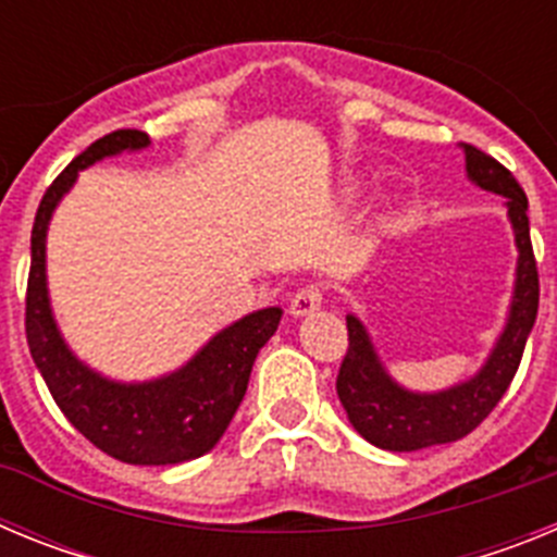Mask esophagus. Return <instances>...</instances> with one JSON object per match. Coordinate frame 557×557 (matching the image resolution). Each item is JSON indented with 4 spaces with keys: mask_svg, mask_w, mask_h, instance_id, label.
<instances>
[{
    "mask_svg": "<svg viewBox=\"0 0 557 557\" xmlns=\"http://www.w3.org/2000/svg\"><path fill=\"white\" fill-rule=\"evenodd\" d=\"M321 304L323 289L318 287V284H307V287H301L293 298H289V314H293V318H307L314 309H321Z\"/></svg>",
    "mask_w": 557,
    "mask_h": 557,
    "instance_id": "obj_1",
    "label": "esophagus"
}]
</instances>
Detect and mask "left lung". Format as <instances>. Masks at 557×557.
<instances>
[{
    "label": "left lung",
    "instance_id": "8db88e82",
    "mask_svg": "<svg viewBox=\"0 0 557 557\" xmlns=\"http://www.w3.org/2000/svg\"><path fill=\"white\" fill-rule=\"evenodd\" d=\"M462 152L471 184L508 198V218L519 248L508 323L474 376L446 391L416 393L398 385L385 371L362 321L348 314V351L337 373V396L354 430L379 449L416 451L451 444L476 430L513 382L524 343L539 314V268L530 243L528 195L513 178V172L491 159L488 152L471 145H462Z\"/></svg>",
    "mask_w": 557,
    "mask_h": 557
}]
</instances>
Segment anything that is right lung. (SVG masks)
I'll list each match as a JSON object with an SVG mask.
<instances>
[{
    "mask_svg": "<svg viewBox=\"0 0 557 557\" xmlns=\"http://www.w3.org/2000/svg\"><path fill=\"white\" fill-rule=\"evenodd\" d=\"M145 131H113L77 156L52 181L33 223L27 278V346L49 393L69 424L97 449L133 466H175L218 446L248 391L259 348L282 321V309L245 314L166 376L150 382H113L69 351L58 332L47 293V228L52 211L77 181V172L125 150H145Z\"/></svg>",
    "mask_w": 557,
    "mask_h": 557,
    "instance_id": "1",
    "label": "right lung"
}]
</instances>
